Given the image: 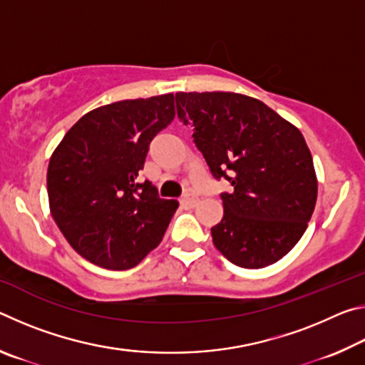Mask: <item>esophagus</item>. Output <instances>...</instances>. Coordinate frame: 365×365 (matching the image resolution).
I'll return each instance as SVG.
<instances>
[{
    "label": "esophagus",
    "mask_w": 365,
    "mask_h": 365,
    "mask_svg": "<svg viewBox=\"0 0 365 365\" xmlns=\"http://www.w3.org/2000/svg\"><path fill=\"white\" fill-rule=\"evenodd\" d=\"M180 202H182L183 206H187V207H195L196 202H197V197H196L195 195L187 193V195H183V196L180 197Z\"/></svg>",
    "instance_id": "1"
}]
</instances>
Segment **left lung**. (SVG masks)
<instances>
[{"instance_id":"1","label":"left lung","mask_w":365,"mask_h":365,"mask_svg":"<svg viewBox=\"0 0 365 365\" xmlns=\"http://www.w3.org/2000/svg\"><path fill=\"white\" fill-rule=\"evenodd\" d=\"M175 106L214 178L232 185L220 193L224 217L211 228L215 248L243 269L267 267L288 255L317 200L301 132L262 101L238 93H177Z\"/></svg>"}]
</instances>
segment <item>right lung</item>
<instances>
[{"mask_svg": "<svg viewBox=\"0 0 365 365\" xmlns=\"http://www.w3.org/2000/svg\"><path fill=\"white\" fill-rule=\"evenodd\" d=\"M175 117L174 95L117 101L85 114L48 165L49 209L80 256L109 270L140 264L163 240L175 200L138 182L150 143Z\"/></svg>", "mask_w": 365, "mask_h": 365, "instance_id": "obj_1", "label": "right lung"}]
</instances>
